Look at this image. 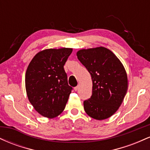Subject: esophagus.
Here are the masks:
<instances>
[{"mask_svg": "<svg viewBox=\"0 0 150 150\" xmlns=\"http://www.w3.org/2000/svg\"><path fill=\"white\" fill-rule=\"evenodd\" d=\"M74 89H75V91H77L79 89V86H77V87H74Z\"/></svg>", "mask_w": 150, "mask_h": 150, "instance_id": "obj_1", "label": "esophagus"}]
</instances>
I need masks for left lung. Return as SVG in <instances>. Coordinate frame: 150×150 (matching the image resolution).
<instances>
[{"label": "left lung", "mask_w": 150, "mask_h": 150, "mask_svg": "<svg viewBox=\"0 0 150 150\" xmlns=\"http://www.w3.org/2000/svg\"><path fill=\"white\" fill-rule=\"evenodd\" d=\"M77 56L92 80V96L84 101L85 112L94 119H106L116 112L126 94L128 76L124 66L103 46L80 49Z\"/></svg>", "instance_id": "8db88e82"}]
</instances>
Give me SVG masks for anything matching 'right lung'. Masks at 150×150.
Returning <instances> with one entry per match:
<instances>
[{"mask_svg":"<svg viewBox=\"0 0 150 150\" xmlns=\"http://www.w3.org/2000/svg\"><path fill=\"white\" fill-rule=\"evenodd\" d=\"M73 49H49L37 53L25 74V88L31 104L48 118L63 112L72 87L68 85L64 66Z\"/></svg>","mask_w":150,"mask_h":150,"instance_id":"add662e5","label":"right lung"}]
</instances>
